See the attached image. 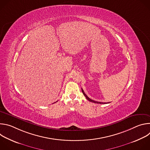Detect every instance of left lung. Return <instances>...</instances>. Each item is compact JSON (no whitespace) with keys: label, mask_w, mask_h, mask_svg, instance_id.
I'll use <instances>...</instances> for the list:
<instances>
[{"label":"left lung","mask_w":150,"mask_h":150,"mask_svg":"<svg viewBox=\"0 0 150 150\" xmlns=\"http://www.w3.org/2000/svg\"><path fill=\"white\" fill-rule=\"evenodd\" d=\"M81 90H82V93H83V94L84 95V96L86 97V98L88 100V101H91V102H93V103H97V104H108V103H103V102H98V101H94V100H91V99H90L86 94H85V93H84V91H83V90H82V88H81Z\"/></svg>","instance_id":"obj_1"}]
</instances>
